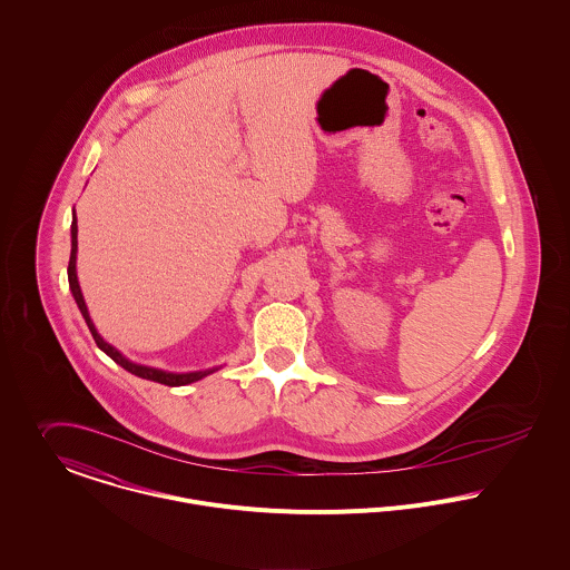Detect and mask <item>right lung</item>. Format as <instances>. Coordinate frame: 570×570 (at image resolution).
Segmentation results:
<instances>
[{"label": "right lung", "mask_w": 570, "mask_h": 570, "mask_svg": "<svg viewBox=\"0 0 570 570\" xmlns=\"http://www.w3.org/2000/svg\"><path fill=\"white\" fill-rule=\"evenodd\" d=\"M76 236H78V225H76V214H73V218H71V255H69V266H67V279H69L71 295H73V299H76V304H78V311H80V315L85 316V323H87V327H89V332H91L96 345H98L109 358H114L120 367H125L127 372L139 376V379L153 380V382L168 384V386H184V384H190V382H196V380L205 379V376H209V374H214V372L218 370V367H212V370H205V372L173 374V372H164V370L137 365V363L128 361L127 356H122L114 345H109V343L98 334V330H96V325H94V321H91V316H89V311H87V304H85V299H82V293H80V284H78V275H76V252H78V240H76Z\"/></svg>", "instance_id": "add662e5"}]
</instances>
